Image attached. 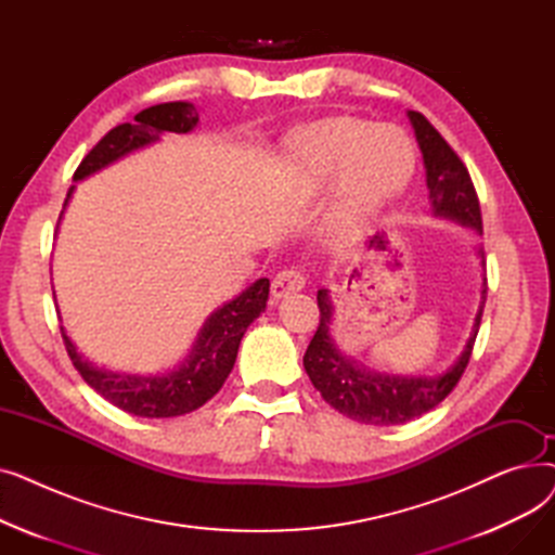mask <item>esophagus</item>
Returning a JSON list of instances; mask_svg holds the SVG:
<instances>
[{
  "label": "esophagus",
  "instance_id": "obj_1",
  "mask_svg": "<svg viewBox=\"0 0 555 555\" xmlns=\"http://www.w3.org/2000/svg\"><path fill=\"white\" fill-rule=\"evenodd\" d=\"M304 285H306V279H304L301 270L287 268V270L279 272V274L272 279V297H274V299H283V297H287V295L299 293V289H304Z\"/></svg>",
  "mask_w": 555,
  "mask_h": 555
}]
</instances>
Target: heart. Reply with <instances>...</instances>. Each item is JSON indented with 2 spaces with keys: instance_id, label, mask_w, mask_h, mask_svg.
<instances>
[{
  "instance_id": "b5f03b06",
  "label": "heart",
  "mask_w": 555,
  "mask_h": 555,
  "mask_svg": "<svg viewBox=\"0 0 555 555\" xmlns=\"http://www.w3.org/2000/svg\"><path fill=\"white\" fill-rule=\"evenodd\" d=\"M299 178L312 191L324 189L339 172L337 199L326 216V233L346 243L362 222L393 197L412 172V145L393 128L366 121H319L306 128L295 145Z\"/></svg>"
}]
</instances>
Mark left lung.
<instances>
[{
    "instance_id": "8db88e82",
    "label": "left lung",
    "mask_w": 555,
    "mask_h": 555,
    "mask_svg": "<svg viewBox=\"0 0 555 555\" xmlns=\"http://www.w3.org/2000/svg\"><path fill=\"white\" fill-rule=\"evenodd\" d=\"M406 114H410V121L414 126L416 141L423 153L434 214L454 218L461 224H468L481 233L483 224L479 197L468 168H465V164L454 153L452 145L443 139V134L436 130L421 112L410 109ZM481 295L483 301L475 319L473 337L468 339V346H465L463 356L452 369L436 377H396L360 369L356 362L344 358L337 351V346L331 339L333 304L326 289H319V326L304 356V366L310 383L339 414L358 423L402 425L406 421H414L427 414L452 393V389L461 380L465 366L470 362L486 304V285L481 289Z\"/></svg>"
}]
</instances>
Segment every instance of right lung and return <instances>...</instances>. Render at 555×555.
<instances>
[{
  "mask_svg": "<svg viewBox=\"0 0 555 555\" xmlns=\"http://www.w3.org/2000/svg\"><path fill=\"white\" fill-rule=\"evenodd\" d=\"M199 121L197 109L191 103H162L143 109L134 116V124L112 128L94 149L85 155L74 172V180H82L119 157L159 139L162 132H191ZM74 191V189H72ZM67 193V199L72 197ZM65 199V204H67ZM270 281L258 279L241 297L218 308L204 322L189 360L166 375H119L99 369L76 353V346L63 333L67 356L82 380L119 410L141 418H170L189 414L211 400L224 385L238 356L241 339L247 326L266 310Z\"/></svg>",
  "mask_w": 555,
  "mask_h": 555,
  "instance_id": "add662e5",
  "label": "right lung"
}]
</instances>
